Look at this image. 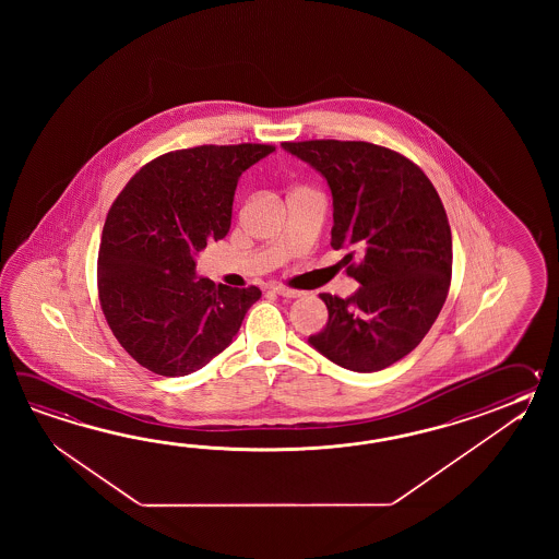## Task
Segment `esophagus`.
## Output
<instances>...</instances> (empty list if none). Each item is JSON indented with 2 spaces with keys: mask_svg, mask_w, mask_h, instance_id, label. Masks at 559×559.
Here are the masks:
<instances>
[{
  "mask_svg": "<svg viewBox=\"0 0 559 559\" xmlns=\"http://www.w3.org/2000/svg\"><path fill=\"white\" fill-rule=\"evenodd\" d=\"M274 294H277L280 297H287V299H294V297L301 296V292H296V289H287V287H274Z\"/></svg>",
  "mask_w": 559,
  "mask_h": 559,
  "instance_id": "esophagus-1",
  "label": "esophagus"
}]
</instances>
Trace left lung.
I'll return each instance as SVG.
<instances>
[{
  "label": "left lung",
  "mask_w": 559,
  "mask_h": 559,
  "mask_svg": "<svg viewBox=\"0 0 559 559\" xmlns=\"http://www.w3.org/2000/svg\"><path fill=\"white\" fill-rule=\"evenodd\" d=\"M282 147L328 181L333 250L347 251L345 265L360 258L347 267L361 284L356 294H320L330 320L309 345L357 373L390 368L426 337L448 297L452 229L440 195L416 164L373 143Z\"/></svg>",
  "instance_id": "left-lung-1"
}]
</instances>
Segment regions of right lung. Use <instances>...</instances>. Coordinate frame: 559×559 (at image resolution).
Instances as JSON below:
<instances>
[{
	"label": "right lung",
	"instance_id": "right-lung-1",
	"mask_svg": "<svg viewBox=\"0 0 559 559\" xmlns=\"http://www.w3.org/2000/svg\"><path fill=\"white\" fill-rule=\"evenodd\" d=\"M272 145H200L142 167L107 214L97 287L121 347L157 376H188L238 335L258 287L215 285L195 258L226 238L238 179Z\"/></svg>",
	"mask_w": 559,
	"mask_h": 559
}]
</instances>
